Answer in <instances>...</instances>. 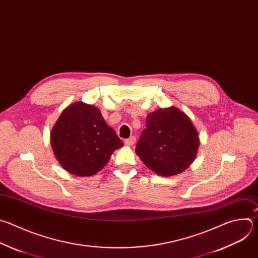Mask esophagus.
Here are the masks:
<instances>
[{
  "instance_id": "1",
  "label": "esophagus",
  "mask_w": 258,
  "mask_h": 258,
  "mask_svg": "<svg viewBox=\"0 0 258 258\" xmlns=\"http://www.w3.org/2000/svg\"><path fill=\"white\" fill-rule=\"evenodd\" d=\"M135 141H136V138H135L134 136H131L130 138H128V139H125L124 143H125L126 145H128V146H132V145L135 143Z\"/></svg>"
}]
</instances>
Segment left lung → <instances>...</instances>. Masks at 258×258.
I'll return each instance as SVG.
<instances>
[{"mask_svg": "<svg viewBox=\"0 0 258 258\" xmlns=\"http://www.w3.org/2000/svg\"><path fill=\"white\" fill-rule=\"evenodd\" d=\"M199 137L190 119L176 107L160 109L146 117L135 151L151 171L170 177L194 161Z\"/></svg>", "mask_w": 258, "mask_h": 258, "instance_id": "left-lung-1", "label": "left lung"}]
</instances>
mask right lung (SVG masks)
<instances>
[{"instance_id": "add662e5", "label": "right lung", "mask_w": 258, "mask_h": 258, "mask_svg": "<svg viewBox=\"0 0 258 258\" xmlns=\"http://www.w3.org/2000/svg\"><path fill=\"white\" fill-rule=\"evenodd\" d=\"M50 144L61 166L75 176H91L123 146L94 106L78 101L63 111L50 133Z\"/></svg>"}]
</instances>
